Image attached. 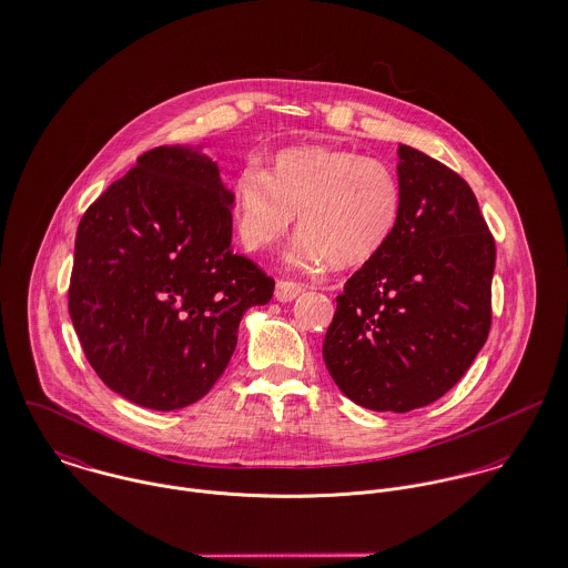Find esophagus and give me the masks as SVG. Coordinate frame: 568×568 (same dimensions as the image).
Listing matches in <instances>:
<instances>
[{
	"label": "esophagus",
	"instance_id": "esophagus-1",
	"mask_svg": "<svg viewBox=\"0 0 568 568\" xmlns=\"http://www.w3.org/2000/svg\"><path fill=\"white\" fill-rule=\"evenodd\" d=\"M302 291H304V286H302V284L280 280V282L275 284V300H277V302H282V304H286V302H293Z\"/></svg>",
	"mask_w": 568,
	"mask_h": 568
}]
</instances>
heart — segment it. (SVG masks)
I'll return each instance as SVG.
<instances>
[{"label":"heart","mask_w":568,"mask_h":568,"mask_svg":"<svg viewBox=\"0 0 568 568\" xmlns=\"http://www.w3.org/2000/svg\"><path fill=\"white\" fill-rule=\"evenodd\" d=\"M400 203V183L387 163L320 144L286 149L266 172L248 165L234 181L244 248L282 241L300 214L302 236L291 251L300 268L363 266L394 236Z\"/></svg>","instance_id":"heart-1"}]
</instances>
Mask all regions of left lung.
Instances as JSON below:
<instances>
[{
  "mask_svg": "<svg viewBox=\"0 0 568 568\" xmlns=\"http://www.w3.org/2000/svg\"><path fill=\"white\" fill-rule=\"evenodd\" d=\"M400 221L336 297L324 361L358 406L406 413L450 392L486 343L494 239L470 185L398 146Z\"/></svg>",
  "mask_w": 568,
  "mask_h": 568,
  "instance_id": "left-lung-1",
  "label": "left lung"
}]
</instances>
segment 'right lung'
Returning a JSON list of instances; mask_svg holds the SVG:
<instances>
[{"label": "right lung", "instance_id": "add662e5", "mask_svg": "<svg viewBox=\"0 0 568 568\" xmlns=\"http://www.w3.org/2000/svg\"><path fill=\"white\" fill-rule=\"evenodd\" d=\"M234 192L203 146L144 153L84 212L70 315L100 381L133 405L174 410L225 372L244 313L273 280L232 244Z\"/></svg>", "mask_w": 568, "mask_h": 568}]
</instances>
